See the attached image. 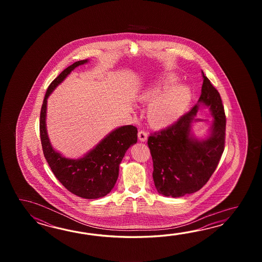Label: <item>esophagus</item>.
I'll use <instances>...</instances> for the list:
<instances>
[{"instance_id": "34e87169", "label": "esophagus", "mask_w": 262, "mask_h": 262, "mask_svg": "<svg viewBox=\"0 0 262 262\" xmlns=\"http://www.w3.org/2000/svg\"><path fill=\"white\" fill-rule=\"evenodd\" d=\"M138 137H139V139L141 141V142H144L147 140V138H148V134L145 132L144 130H140L139 131V134H138Z\"/></svg>"}]
</instances>
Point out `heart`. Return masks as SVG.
<instances>
[{
    "label": "heart",
    "mask_w": 262,
    "mask_h": 262,
    "mask_svg": "<svg viewBox=\"0 0 262 262\" xmlns=\"http://www.w3.org/2000/svg\"><path fill=\"white\" fill-rule=\"evenodd\" d=\"M178 83V78L170 73H161L142 94V100L151 102L148 118L158 127L167 126L181 117L191 100L189 88Z\"/></svg>",
    "instance_id": "b5f03b06"
}]
</instances>
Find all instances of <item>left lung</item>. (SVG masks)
Masks as SVG:
<instances>
[{
	"label": "left lung",
	"instance_id": "1",
	"mask_svg": "<svg viewBox=\"0 0 262 262\" xmlns=\"http://www.w3.org/2000/svg\"><path fill=\"white\" fill-rule=\"evenodd\" d=\"M203 74V72H202ZM203 76L200 99L176 123L151 134L148 146L154 163L152 178L156 190L166 196L180 198L203 187L217 167L225 147L226 115L217 90ZM201 105L209 107L214 121L209 135L198 139L191 132Z\"/></svg>",
	"mask_w": 262,
	"mask_h": 262
}]
</instances>
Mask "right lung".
<instances>
[{
  "label": "right lung",
  "mask_w": 262,
  "mask_h": 262,
  "mask_svg": "<svg viewBox=\"0 0 262 262\" xmlns=\"http://www.w3.org/2000/svg\"><path fill=\"white\" fill-rule=\"evenodd\" d=\"M88 61L86 59L74 62L50 83L41 107L40 138L45 158L60 183L74 195L95 200L107 195L114 187L123 156L129 147L138 141V129L133 125L114 129L95 148L78 159L67 158L53 149L46 123L48 98L76 67Z\"/></svg>",
  "instance_id": "right-lung-1"
}]
</instances>
